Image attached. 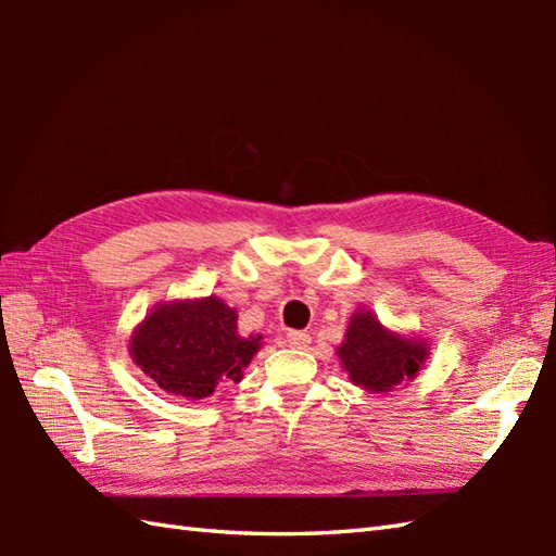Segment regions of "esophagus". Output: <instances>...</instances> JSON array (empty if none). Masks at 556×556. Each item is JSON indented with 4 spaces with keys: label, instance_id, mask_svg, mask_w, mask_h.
I'll return each instance as SVG.
<instances>
[{
    "label": "esophagus",
    "instance_id": "1",
    "mask_svg": "<svg viewBox=\"0 0 556 556\" xmlns=\"http://www.w3.org/2000/svg\"><path fill=\"white\" fill-rule=\"evenodd\" d=\"M287 341H289L291 349H305V346L311 344V334H305V332H289V334H287Z\"/></svg>",
    "mask_w": 556,
    "mask_h": 556
}]
</instances>
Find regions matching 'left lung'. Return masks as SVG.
Segmentation results:
<instances>
[{
    "mask_svg": "<svg viewBox=\"0 0 556 556\" xmlns=\"http://www.w3.org/2000/svg\"><path fill=\"white\" fill-rule=\"evenodd\" d=\"M337 356L353 384L370 394H387L416 380L430 356V344L389 329L372 311L358 308L351 315Z\"/></svg>",
    "mask_w": 556,
    "mask_h": 556,
    "instance_id": "1",
    "label": "left lung"
}]
</instances>
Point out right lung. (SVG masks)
Returning a JSON list of instances; mask_svg holds the SVG:
<instances>
[{"mask_svg":"<svg viewBox=\"0 0 556 556\" xmlns=\"http://www.w3.org/2000/svg\"><path fill=\"white\" fill-rule=\"evenodd\" d=\"M239 315L217 296L162 301L138 323L128 353L167 394L200 401L241 382L263 334H239Z\"/></svg>","mask_w":556,"mask_h":556,"instance_id":"1","label":"right lung"}]
</instances>
